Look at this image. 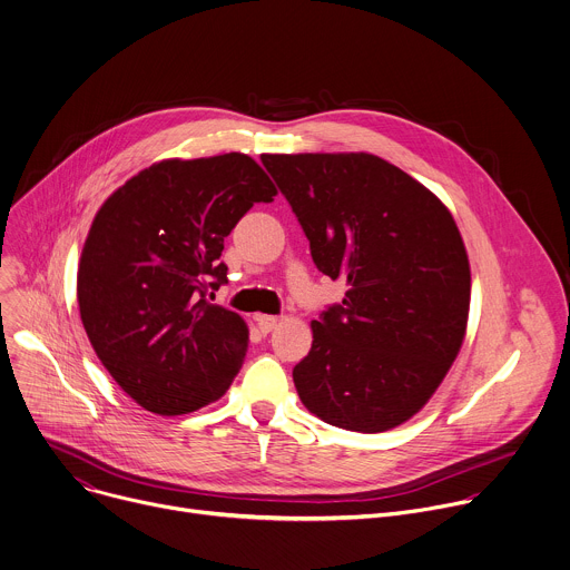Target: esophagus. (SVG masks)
<instances>
[{"label": "esophagus", "instance_id": "obj_1", "mask_svg": "<svg viewBox=\"0 0 570 570\" xmlns=\"http://www.w3.org/2000/svg\"><path fill=\"white\" fill-rule=\"evenodd\" d=\"M255 322H257V326H259L262 333H271V331L277 326V317H275V315L257 313V315H255Z\"/></svg>", "mask_w": 570, "mask_h": 570}]
</instances>
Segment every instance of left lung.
Returning <instances> with one entry per match:
<instances>
[{
	"instance_id": "obj_1",
	"label": "left lung",
	"mask_w": 570,
	"mask_h": 570,
	"mask_svg": "<svg viewBox=\"0 0 570 570\" xmlns=\"http://www.w3.org/2000/svg\"><path fill=\"white\" fill-rule=\"evenodd\" d=\"M320 273L346 282L311 322L295 364L304 407L375 434L419 414L456 360L470 313V262L452 213L401 167L364 151L264 154Z\"/></svg>"
}]
</instances>
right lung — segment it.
Returning a JSON list of instances; mask_svg holds the SVG:
<instances>
[{"label": "right lung", "mask_w": 570, "mask_h": 570, "mask_svg": "<svg viewBox=\"0 0 570 570\" xmlns=\"http://www.w3.org/2000/svg\"><path fill=\"white\" fill-rule=\"evenodd\" d=\"M277 189L246 154L167 158L100 206L78 264L80 320L120 390L160 416L219 401L248 326L206 295L228 282L224 239Z\"/></svg>", "instance_id": "obj_1"}]
</instances>
